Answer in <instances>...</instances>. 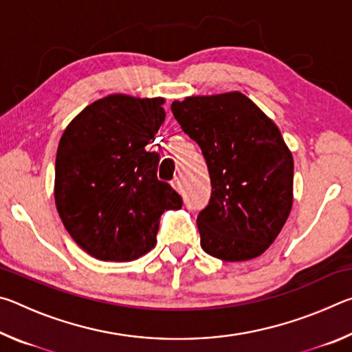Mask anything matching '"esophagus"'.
Returning a JSON list of instances; mask_svg holds the SVG:
<instances>
[{
	"instance_id": "obj_1",
	"label": "esophagus",
	"mask_w": 352,
	"mask_h": 352,
	"mask_svg": "<svg viewBox=\"0 0 352 352\" xmlns=\"http://www.w3.org/2000/svg\"><path fill=\"white\" fill-rule=\"evenodd\" d=\"M172 188H174L175 190H178V192H183V178L182 175L177 177L174 182H172Z\"/></svg>"
}]
</instances>
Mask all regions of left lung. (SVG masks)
Segmentation results:
<instances>
[{
  "label": "left lung",
  "mask_w": 352,
  "mask_h": 352,
  "mask_svg": "<svg viewBox=\"0 0 352 352\" xmlns=\"http://www.w3.org/2000/svg\"><path fill=\"white\" fill-rule=\"evenodd\" d=\"M170 110L210 170L211 199L197 216L201 248L226 262L258 258L294 204V157L276 124L241 91L188 96Z\"/></svg>",
  "instance_id": "1"
}]
</instances>
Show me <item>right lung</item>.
Here are the masks:
<instances>
[{
	"label": "right lung",
	"instance_id": "add662e5",
	"mask_svg": "<svg viewBox=\"0 0 352 352\" xmlns=\"http://www.w3.org/2000/svg\"><path fill=\"white\" fill-rule=\"evenodd\" d=\"M164 98L109 94L87 105L60 138L54 199L83 252L107 262L135 261L157 243L160 217L182 197L157 178L148 152L164 122Z\"/></svg>",
	"mask_w": 352,
	"mask_h": 352
}]
</instances>
